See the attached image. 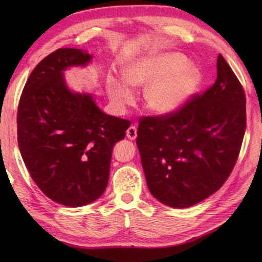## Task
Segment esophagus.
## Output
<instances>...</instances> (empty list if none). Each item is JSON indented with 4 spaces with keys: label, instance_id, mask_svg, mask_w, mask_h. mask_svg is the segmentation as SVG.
Returning <instances> with one entry per match:
<instances>
[{
    "label": "esophagus",
    "instance_id": "1",
    "mask_svg": "<svg viewBox=\"0 0 262 262\" xmlns=\"http://www.w3.org/2000/svg\"><path fill=\"white\" fill-rule=\"evenodd\" d=\"M126 135H127L128 138H129V140L134 141L135 138L137 137V128H136L135 126H130V127L127 129Z\"/></svg>",
    "mask_w": 262,
    "mask_h": 262
}]
</instances>
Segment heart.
I'll use <instances>...</instances> for the list:
<instances>
[{
    "label": "heart",
    "instance_id": "obj_1",
    "mask_svg": "<svg viewBox=\"0 0 262 262\" xmlns=\"http://www.w3.org/2000/svg\"><path fill=\"white\" fill-rule=\"evenodd\" d=\"M124 77L132 86L150 84L144 99L146 107L159 115H168L181 108L200 80L197 69L177 53L149 54L137 59L125 69ZM108 92L111 100L119 105L133 99L130 88L121 80H110Z\"/></svg>",
    "mask_w": 262,
    "mask_h": 262
}]
</instances>
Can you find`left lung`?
Masks as SVG:
<instances>
[{
    "label": "left lung",
    "instance_id": "1",
    "mask_svg": "<svg viewBox=\"0 0 262 262\" xmlns=\"http://www.w3.org/2000/svg\"><path fill=\"white\" fill-rule=\"evenodd\" d=\"M247 127L246 94L220 54L217 79L174 113L142 117L136 144L148 190L159 202L187 208L223 186Z\"/></svg>",
    "mask_w": 262,
    "mask_h": 262
}]
</instances>
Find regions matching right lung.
Returning <instances> with one entry per match:
<instances>
[{"label": "right lung", "instance_id": "obj_1", "mask_svg": "<svg viewBox=\"0 0 262 262\" xmlns=\"http://www.w3.org/2000/svg\"><path fill=\"white\" fill-rule=\"evenodd\" d=\"M91 59L75 48L49 54L31 72L18 107V145L27 169L48 198L68 207L104 192L113 148L130 125L100 110L92 94L66 85L63 72Z\"/></svg>", "mask_w": 262, "mask_h": 262}]
</instances>
